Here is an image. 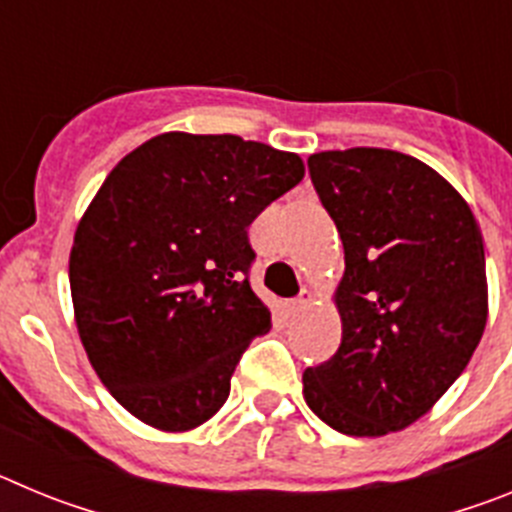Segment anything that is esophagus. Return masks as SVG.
<instances>
[{
	"instance_id": "obj_1",
	"label": "esophagus",
	"mask_w": 512,
	"mask_h": 512,
	"mask_svg": "<svg viewBox=\"0 0 512 512\" xmlns=\"http://www.w3.org/2000/svg\"><path fill=\"white\" fill-rule=\"evenodd\" d=\"M310 302H312V292H310V289H302V292L295 297V300L287 302V310L289 312H300V310H305V307L310 305Z\"/></svg>"
}]
</instances>
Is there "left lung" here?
I'll return each instance as SVG.
<instances>
[{"label": "left lung", "instance_id": "1", "mask_svg": "<svg viewBox=\"0 0 512 512\" xmlns=\"http://www.w3.org/2000/svg\"><path fill=\"white\" fill-rule=\"evenodd\" d=\"M346 253L341 346L302 374L310 410L346 436L415 423L467 369L487 323L485 243L441 174L387 148L307 158Z\"/></svg>", "mask_w": 512, "mask_h": 512}]
</instances>
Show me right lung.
I'll use <instances>...</instances> for the list:
<instances>
[{
    "label": "right lung",
    "instance_id": "obj_1",
    "mask_svg": "<svg viewBox=\"0 0 512 512\" xmlns=\"http://www.w3.org/2000/svg\"><path fill=\"white\" fill-rule=\"evenodd\" d=\"M302 176L297 153L256 140L164 133L104 179L74 235L71 300L94 372L135 418L189 431L223 408L271 328L248 225Z\"/></svg>",
    "mask_w": 512,
    "mask_h": 512
}]
</instances>
